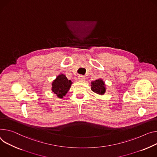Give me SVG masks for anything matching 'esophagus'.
<instances>
[{
	"mask_svg": "<svg viewBox=\"0 0 157 157\" xmlns=\"http://www.w3.org/2000/svg\"><path fill=\"white\" fill-rule=\"evenodd\" d=\"M78 79L79 81H84L85 80V77L84 76H82V75H79L78 76Z\"/></svg>",
	"mask_w": 157,
	"mask_h": 157,
	"instance_id": "1",
	"label": "esophagus"
}]
</instances>
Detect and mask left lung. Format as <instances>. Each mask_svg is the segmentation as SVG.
Masks as SVG:
<instances>
[{
	"mask_svg": "<svg viewBox=\"0 0 157 157\" xmlns=\"http://www.w3.org/2000/svg\"><path fill=\"white\" fill-rule=\"evenodd\" d=\"M91 90L96 94L103 95L105 93V84L101 79H98L91 82Z\"/></svg>",
	"mask_w": 157,
	"mask_h": 157,
	"instance_id": "1",
	"label": "left lung"
}]
</instances>
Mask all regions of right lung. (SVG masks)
<instances>
[{
    "mask_svg": "<svg viewBox=\"0 0 157 157\" xmlns=\"http://www.w3.org/2000/svg\"><path fill=\"white\" fill-rule=\"evenodd\" d=\"M73 82L63 74L59 75L52 82V91L59 98H63L69 90Z\"/></svg>",
    "mask_w": 157,
    "mask_h": 157,
    "instance_id": "1",
    "label": "right lung"
}]
</instances>
